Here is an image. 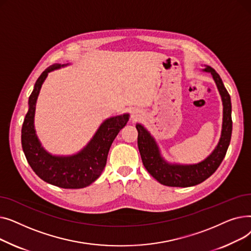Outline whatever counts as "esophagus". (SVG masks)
Segmentation results:
<instances>
[{"label": "esophagus", "mask_w": 251, "mask_h": 251, "mask_svg": "<svg viewBox=\"0 0 251 251\" xmlns=\"http://www.w3.org/2000/svg\"><path fill=\"white\" fill-rule=\"evenodd\" d=\"M139 117H140V112L137 111V110L133 111V112H132V115H131V119H132L133 121H136Z\"/></svg>", "instance_id": "obj_1"}]
</instances>
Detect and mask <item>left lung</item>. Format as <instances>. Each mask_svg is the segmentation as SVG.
Segmentation results:
<instances>
[{"label": "left lung", "mask_w": 251, "mask_h": 251, "mask_svg": "<svg viewBox=\"0 0 251 251\" xmlns=\"http://www.w3.org/2000/svg\"><path fill=\"white\" fill-rule=\"evenodd\" d=\"M204 72L212 74L223 101V126L218 146L205 160L193 165L169 164L161 153L159 147L149 131L141 124H136L138 131L137 144L143 166L148 172L163 185L172 187L194 186L212 176L226 155L232 135V105L231 98L220 75L209 66H205Z\"/></svg>", "instance_id": "8db88e82"}]
</instances>
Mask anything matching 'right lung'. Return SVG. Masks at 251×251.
<instances>
[{
    "mask_svg": "<svg viewBox=\"0 0 251 251\" xmlns=\"http://www.w3.org/2000/svg\"><path fill=\"white\" fill-rule=\"evenodd\" d=\"M67 65H51L37 78L28 100L29 109L22 125L21 144L26 160L42 180L61 188L78 189L90 185L100 176L107 164L112 143L127 124L129 115L116 116L103 121L87 146L76 154L60 156L49 153L42 147L34 130L36 100L49 72Z\"/></svg>",
    "mask_w": 251,
    "mask_h": 251,
    "instance_id": "obj_1",
    "label": "right lung"
}]
</instances>
